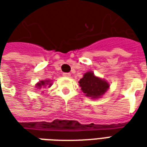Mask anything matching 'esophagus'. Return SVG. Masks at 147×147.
Masks as SVG:
<instances>
[{"label":"esophagus","instance_id":"34e87169","mask_svg":"<svg viewBox=\"0 0 147 147\" xmlns=\"http://www.w3.org/2000/svg\"><path fill=\"white\" fill-rule=\"evenodd\" d=\"M63 76L65 77H69L71 76V74L68 73V72H64V73H63Z\"/></svg>","mask_w":147,"mask_h":147}]
</instances>
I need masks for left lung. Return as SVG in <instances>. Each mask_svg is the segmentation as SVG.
Segmentation results:
<instances>
[{"mask_svg": "<svg viewBox=\"0 0 147 147\" xmlns=\"http://www.w3.org/2000/svg\"><path fill=\"white\" fill-rule=\"evenodd\" d=\"M79 83L82 91L86 96L93 98H100L106 92L109 86L106 81L94 76L92 71L84 74Z\"/></svg>", "mask_w": 147, "mask_h": 147, "instance_id": "left-lung-1", "label": "left lung"}]
</instances>
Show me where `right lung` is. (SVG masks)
<instances>
[{
	"label": "right lung",
	"instance_id": "add662e5",
	"mask_svg": "<svg viewBox=\"0 0 147 147\" xmlns=\"http://www.w3.org/2000/svg\"><path fill=\"white\" fill-rule=\"evenodd\" d=\"M50 86L51 83H49V80H42V81H40V83H37V86L38 88H42V86Z\"/></svg>",
	"mask_w": 147,
	"mask_h": 147
}]
</instances>
